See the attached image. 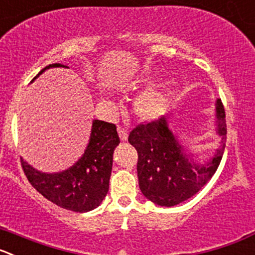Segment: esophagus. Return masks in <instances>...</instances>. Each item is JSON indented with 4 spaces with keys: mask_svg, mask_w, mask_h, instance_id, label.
<instances>
[{
    "mask_svg": "<svg viewBox=\"0 0 255 255\" xmlns=\"http://www.w3.org/2000/svg\"><path fill=\"white\" fill-rule=\"evenodd\" d=\"M117 130H118V135H120V138L122 139V141H126V139L128 138L127 129H126V128H123L122 126H118Z\"/></svg>",
    "mask_w": 255,
    "mask_h": 255,
    "instance_id": "34e87169",
    "label": "esophagus"
}]
</instances>
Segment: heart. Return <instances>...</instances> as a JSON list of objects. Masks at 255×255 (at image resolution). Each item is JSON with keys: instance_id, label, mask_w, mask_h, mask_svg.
Returning <instances> with one entry per match:
<instances>
[{"instance_id": "1", "label": "heart", "mask_w": 255, "mask_h": 255, "mask_svg": "<svg viewBox=\"0 0 255 255\" xmlns=\"http://www.w3.org/2000/svg\"><path fill=\"white\" fill-rule=\"evenodd\" d=\"M171 97L162 90H147L134 101L133 108L135 114L143 121H154L167 112Z\"/></svg>"}]
</instances>
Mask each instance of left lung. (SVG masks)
I'll list each match as a JSON object with an SVG mask.
<instances>
[{
    "instance_id": "8db88e82",
    "label": "left lung",
    "mask_w": 255,
    "mask_h": 255,
    "mask_svg": "<svg viewBox=\"0 0 255 255\" xmlns=\"http://www.w3.org/2000/svg\"><path fill=\"white\" fill-rule=\"evenodd\" d=\"M218 133L221 146L208 165L189 161L175 135L168 129L167 120L160 117L139 123L129 133L128 141L137 149V175L142 194L161 206H175L194 196L214 176L223 158L227 142L225 109L216 102Z\"/></svg>"
}]
</instances>
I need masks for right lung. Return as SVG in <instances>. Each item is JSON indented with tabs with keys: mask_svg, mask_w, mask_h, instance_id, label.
Listing matches in <instances>:
<instances>
[{
	"mask_svg": "<svg viewBox=\"0 0 255 255\" xmlns=\"http://www.w3.org/2000/svg\"><path fill=\"white\" fill-rule=\"evenodd\" d=\"M58 66L64 65L50 64L39 74ZM118 143L120 137L113 123L93 121L89 144L73 167L58 173H42L22 158L21 166L28 182L49 201L66 210L85 213L101 205L108 192L113 152Z\"/></svg>",
	"mask_w": 255,
	"mask_h": 255,
	"instance_id": "obj_1",
	"label": "right lung"
}]
</instances>
